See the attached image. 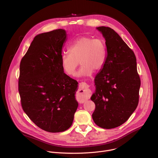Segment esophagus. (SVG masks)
Here are the masks:
<instances>
[{
    "instance_id": "esophagus-1",
    "label": "esophagus",
    "mask_w": 158,
    "mask_h": 158,
    "mask_svg": "<svg viewBox=\"0 0 158 158\" xmlns=\"http://www.w3.org/2000/svg\"><path fill=\"white\" fill-rule=\"evenodd\" d=\"M89 86L85 82L79 83V89H78V96L80 98L85 99H88L91 96V93L89 91Z\"/></svg>"
}]
</instances>
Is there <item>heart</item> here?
Listing matches in <instances>:
<instances>
[{"mask_svg":"<svg viewBox=\"0 0 158 158\" xmlns=\"http://www.w3.org/2000/svg\"><path fill=\"white\" fill-rule=\"evenodd\" d=\"M69 52L60 56V64L65 73L74 76L79 62L82 65L79 76H89L94 71L102 69L107 60L105 42L101 38L82 36L74 40L68 47Z\"/></svg>","mask_w":158,"mask_h":158,"instance_id":"b5f03b06","label":"heart"}]
</instances>
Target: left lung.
I'll return each mask as SVG.
<instances>
[{
  "label": "left lung",
  "instance_id": "left-lung-1",
  "mask_svg": "<svg viewBox=\"0 0 158 158\" xmlns=\"http://www.w3.org/2000/svg\"><path fill=\"white\" fill-rule=\"evenodd\" d=\"M105 38L107 60L95 78L96 85L91 100L96 105L93 121L103 129L124 124L139 102L141 80L134 52L113 29L99 27Z\"/></svg>",
  "mask_w": 158,
  "mask_h": 158
}]
</instances>
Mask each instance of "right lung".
Wrapping results in <instances>:
<instances>
[{"label":"right lung","mask_w":158,"mask_h":158,"mask_svg":"<svg viewBox=\"0 0 158 158\" xmlns=\"http://www.w3.org/2000/svg\"><path fill=\"white\" fill-rule=\"evenodd\" d=\"M65 39L63 29L36 35L20 64L22 107L37 126L50 132L68 129L78 107V82L64 73L60 64Z\"/></svg>","instance_id":"right-lung-1"}]
</instances>
